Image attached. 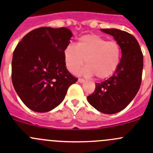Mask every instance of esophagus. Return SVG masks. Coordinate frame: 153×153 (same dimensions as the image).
Returning a JSON list of instances; mask_svg holds the SVG:
<instances>
[{
    "instance_id": "34e87169",
    "label": "esophagus",
    "mask_w": 153,
    "mask_h": 153,
    "mask_svg": "<svg viewBox=\"0 0 153 153\" xmlns=\"http://www.w3.org/2000/svg\"><path fill=\"white\" fill-rule=\"evenodd\" d=\"M78 82H80V83H82V82H85V79H82V78H79V79H78Z\"/></svg>"
}]
</instances>
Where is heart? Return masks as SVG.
<instances>
[{"label": "heart", "mask_w": 153, "mask_h": 153, "mask_svg": "<svg viewBox=\"0 0 153 153\" xmlns=\"http://www.w3.org/2000/svg\"><path fill=\"white\" fill-rule=\"evenodd\" d=\"M64 57L66 67L71 73L77 72L85 59L84 74L105 79L117 71L121 58V48L117 42L108 41L99 35L88 34L79 38L76 45H67Z\"/></svg>", "instance_id": "1"}]
</instances>
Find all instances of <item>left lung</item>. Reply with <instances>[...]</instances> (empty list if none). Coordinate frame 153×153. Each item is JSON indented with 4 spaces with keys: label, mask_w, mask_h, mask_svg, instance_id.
Masks as SVG:
<instances>
[{
    "label": "left lung",
    "mask_w": 153,
    "mask_h": 153,
    "mask_svg": "<svg viewBox=\"0 0 153 153\" xmlns=\"http://www.w3.org/2000/svg\"><path fill=\"white\" fill-rule=\"evenodd\" d=\"M119 43L121 59L117 71L106 80L96 82V89L87 97L89 104L104 114H115L125 108L140 89L143 55L134 36L117 29H102Z\"/></svg>",
    "instance_id": "obj_1"
}]
</instances>
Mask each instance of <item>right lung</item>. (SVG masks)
Wrapping results in <instances>:
<instances>
[{"mask_svg":"<svg viewBox=\"0 0 153 153\" xmlns=\"http://www.w3.org/2000/svg\"><path fill=\"white\" fill-rule=\"evenodd\" d=\"M72 33L65 27H40L18 43L12 59V82L31 110L47 112L59 105L75 77L66 67L64 50Z\"/></svg>","mask_w":153,"mask_h":153,"instance_id":"1","label":"right lung"}]
</instances>
